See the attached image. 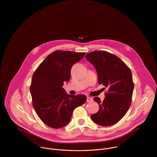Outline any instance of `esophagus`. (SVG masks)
I'll return each mask as SVG.
<instances>
[{"label": "esophagus", "mask_w": 157, "mask_h": 157, "mask_svg": "<svg viewBox=\"0 0 157 157\" xmlns=\"http://www.w3.org/2000/svg\"><path fill=\"white\" fill-rule=\"evenodd\" d=\"M93 101V99L91 97H89V96L87 97V102H92Z\"/></svg>", "instance_id": "34e87169"}]
</instances>
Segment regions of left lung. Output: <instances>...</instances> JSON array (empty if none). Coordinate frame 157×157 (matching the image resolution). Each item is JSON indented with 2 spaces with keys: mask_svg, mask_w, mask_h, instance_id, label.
<instances>
[{
  "mask_svg": "<svg viewBox=\"0 0 157 157\" xmlns=\"http://www.w3.org/2000/svg\"><path fill=\"white\" fill-rule=\"evenodd\" d=\"M86 58L96 70L98 84L108 88L102 102L98 97L94 100L99 110L91 116L97 124L107 127L117 123L128 110L134 84L128 67L117 56L105 51H95L86 55Z\"/></svg>",
  "mask_w": 157,
  "mask_h": 157,
  "instance_id": "left-lung-1",
  "label": "left lung"
}]
</instances>
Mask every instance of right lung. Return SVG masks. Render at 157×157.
I'll return each mask as SVG.
<instances>
[{"instance_id":"right-lung-1","label":"right lung","mask_w":157,"mask_h":157,"mask_svg":"<svg viewBox=\"0 0 157 157\" xmlns=\"http://www.w3.org/2000/svg\"><path fill=\"white\" fill-rule=\"evenodd\" d=\"M85 53L57 50L49 55L34 72L30 91L33 107L38 116L47 125L59 128L68 124L75 109L86 101L84 94H66L64 82L71 78L74 64Z\"/></svg>"}]
</instances>
